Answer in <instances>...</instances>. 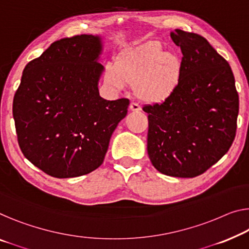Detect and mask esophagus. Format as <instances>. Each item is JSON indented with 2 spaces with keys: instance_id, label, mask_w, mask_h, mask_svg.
<instances>
[{
  "instance_id": "34e87169",
  "label": "esophagus",
  "mask_w": 249,
  "mask_h": 249,
  "mask_svg": "<svg viewBox=\"0 0 249 249\" xmlns=\"http://www.w3.org/2000/svg\"><path fill=\"white\" fill-rule=\"evenodd\" d=\"M129 109L133 110V112H140L142 108H141V106L139 105V104L131 103V105H129Z\"/></svg>"
}]
</instances>
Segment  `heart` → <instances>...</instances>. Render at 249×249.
<instances>
[{
	"mask_svg": "<svg viewBox=\"0 0 249 249\" xmlns=\"http://www.w3.org/2000/svg\"><path fill=\"white\" fill-rule=\"evenodd\" d=\"M181 61L172 53H163L159 41H146L125 50L116 65L106 67L105 80L110 87L134 86L141 101L158 104L171 97L179 85Z\"/></svg>",
	"mask_w": 249,
	"mask_h": 249,
	"instance_id": "heart-1",
	"label": "heart"
}]
</instances>
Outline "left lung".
<instances>
[{"mask_svg":"<svg viewBox=\"0 0 249 249\" xmlns=\"http://www.w3.org/2000/svg\"><path fill=\"white\" fill-rule=\"evenodd\" d=\"M182 53L179 85L171 97L146 105L147 153L158 171L195 178L227 153L235 140L239 97L228 61L206 38L177 29Z\"/></svg>","mask_w":249,"mask_h":249,"instance_id":"obj_1","label":"left lung"}]
</instances>
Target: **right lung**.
<instances>
[{
  "label": "right lung",
  "mask_w": 249,
  "mask_h": 249,
  "mask_svg": "<svg viewBox=\"0 0 249 249\" xmlns=\"http://www.w3.org/2000/svg\"><path fill=\"white\" fill-rule=\"evenodd\" d=\"M101 39L54 41L25 66L13 98L18 143L28 160L53 178L80 177L104 162L129 101L99 96Z\"/></svg>",
  "instance_id": "right-lung-1"
}]
</instances>
